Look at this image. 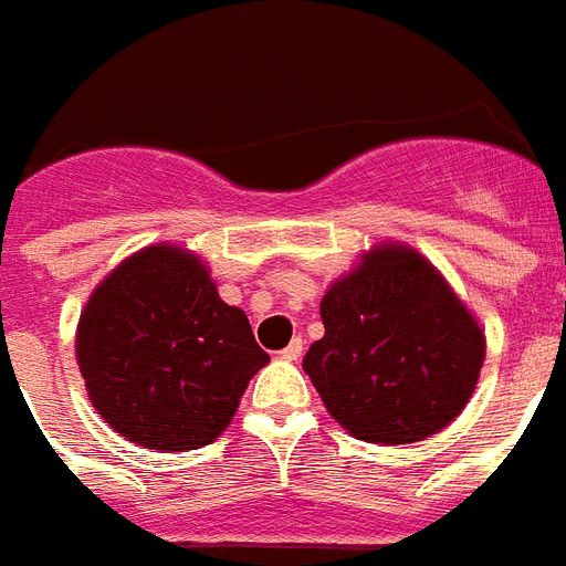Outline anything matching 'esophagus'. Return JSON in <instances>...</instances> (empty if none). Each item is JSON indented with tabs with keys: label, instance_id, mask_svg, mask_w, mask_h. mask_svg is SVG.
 Returning <instances> with one entry per match:
<instances>
[{
	"label": "esophagus",
	"instance_id": "1",
	"mask_svg": "<svg viewBox=\"0 0 566 566\" xmlns=\"http://www.w3.org/2000/svg\"><path fill=\"white\" fill-rule=\"evenodd\" d=\"M302 350H305V342H302V336H296V339L291 342V345H287V348L282 350V359H287V363H293V359H298V356H302Z\"/></svg>",
	"mask_w": 566,
	"mask_h": 566
}]
</instances>
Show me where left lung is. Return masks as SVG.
Listing matches in <instances>:
<instances>
[{"instance_id":"8db88e82","label":"left lung","mask_w":566,"mask_h":566,"mask_svg":"<svg viewBox=\"0 0 566 566\" xmlns=\"http://www.w3.org/2000/svg\"><path fill=\"white\" fill-rule=\"evenodd\" d=\"M325 336L305 354L327 411L368 443H417L463 411L483 331L443 275L408 247H377L322 298Z\"/></svg>"}]
</instances>
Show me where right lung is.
Masks as SVG:
<instances>
[{
	"instance_id": "right-lung-1",
	"label": "right lung",
	"mask_w": 566,
	"mask_h": 566,
	"mask_svg": "<svg viewBox=\"0 0 566 566\" xmlns=\"http://www.w3.org/2000/svg\"><path fill=\"white\" fill-rule=\"evenodd\" d=\"M77 363L103 420L132 443L184 452L230 426L270 356L244 311L221 302L201 259L146 247L88 298Z\"/></svg>"
}]
</instances>
